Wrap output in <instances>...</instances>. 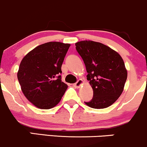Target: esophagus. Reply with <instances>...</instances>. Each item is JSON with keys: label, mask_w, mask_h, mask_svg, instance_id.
<instances>
[{"label": "esophagus", "mask_w": 147, "mask_h": 147, "mask_svg": "<svg viewBox=\"0 0 147 147\" xmlns=\"http://www.w3.org/2000/svg\"><path fill=\"white\" fill-rule=\"evenodd\" d=\"M83 83V80H82V79H79V80L77 81L76 83L74 84V87H76V88H78V87H80V85H82V84Z\"/></svg>", "instance_id": "esophagus-1"}]
</instances>
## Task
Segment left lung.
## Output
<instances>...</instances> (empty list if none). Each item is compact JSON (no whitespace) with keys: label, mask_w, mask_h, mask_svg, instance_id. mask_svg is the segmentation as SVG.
Instances as JSON below:
<instances>
[{"label":"left lung","mask_w":147,"mask_h":147,"mask_svg":"<svg viewBox=\"0 0 147 147\" xmlns=\"http://www.w3.org/2000/svg\"><path fill=\"white\" fill-rule=\"evenodd\" d=\"M76 49L83 60L87 79L93 89V98L85 104L96 109L108 108L118 99L126 81L123 59L110 47L93 41L76 43Z\"/></svg>","instance_id":"1"}]
</instances>
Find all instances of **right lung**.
<instances>
[{"mask_svg":"<svg viewBox=\"0 0 147 147\" xmlns=\"http://www.w3.org/2000/svg\"><path fill=\"white\" fill-rule=\"evenodd\" d=\"M69 47L61 42L45 43L21 61L18 80L25 96L37 108H53L63 96L68 86L62 81L61 67Z\"/></svg>","mask_w":147,"mask_h":147,"instance_id":"add662e5","label":"right lung"}]
</instances>
